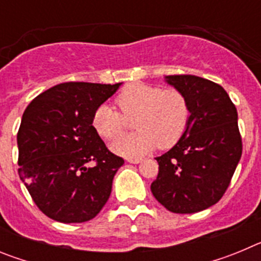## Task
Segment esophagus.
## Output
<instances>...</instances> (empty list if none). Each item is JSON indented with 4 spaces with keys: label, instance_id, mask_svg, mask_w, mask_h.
<instances>
[{
    "label": "esophagus",
    "instance_id": "esophagus-1",
    "mask_svg": "<svg viewBox=\"0 0 261 261\" xmlns=\"http://www.w3.org/2000/svg\"><path fill=\"white\" fill-rule=\"evenodd\" d=\"M129 163H133V165H137V163H140L142 161V158H128L126 159Z\"/></svg>",
    "mask_w": 261,
    "mask_h": 261
}]
</instances>
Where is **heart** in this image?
<instances>
[{"label": "heart", "instance_id": "1", "mask_svg": "<svg viewBox=\"0 0 261 261\" xmlns=\"http://www.w3.org/2000/svg\"><path fill=\"white\" fill-rule=\"evenodd\" d=\"M119 111L103 105L95 111L93 125L107 140L117 137L133 119L137 132L120 136L111 144V150L119 155L136 158L156 146L167 149L176 144L190 120V107L186 96L175 89L162 90L146 84L128 85L117 95Z\"/></svg>", "mask_w": 261, "mask_h": 261}]
</instances>
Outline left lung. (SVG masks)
Wrapping results in <instances>:
<instances>
[{
  "instance_id": "left-lung-1",
  "label": "left lung",
  "mask_w": 261,
  "mask_h": 261,
  "mask_svg": "<svg viewBox=\"0 0 261 261\" xmlns=\"http://www.w3.org/2000/svg\"><path fill=\"white\" fill-rule=\"evenodd\" d=\"M186 96L190 120L180 140L156 156L151 193L172 213H197L220 201L242 156L238 112L222 86L197 75H166Z\"/></svg>"
}]
</instances>
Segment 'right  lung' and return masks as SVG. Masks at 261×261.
<instances>
[{
    "label": "right lung",
    "mask_w": 261,
    "mask_h": 261,
    "mask_svg": "<svg viewBox=\"0 0 261 261\" xmlns=\"http://www.w3.org/2000/svg\"><path fill=\"white\" fill-rule=\"evenodd\" d=\"M120 86L60 84L36 96L23 114L19 177L38 208L57 222L90 221L110 199L124 159L106 147L93 117Z\"/></svg>",
    "instance_id": "1"
}]
</instances>
